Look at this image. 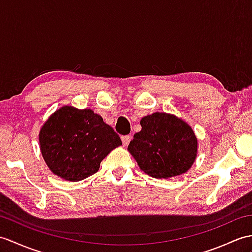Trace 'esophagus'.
I'll return each instance as SVG.
<instances>
[{
    "label": "esophagus",
    "instance_id": "1",
    "mask_svg": "<svg viewBox=\"0 0 252 252\" xmlns=\"http://www.w3.org/2000/svg\"><path fill=\"white\" fill-rule=\"evenodd\" d=\"M130 135H124L121 136V140H122V144H124V146H126L128 143H130Z\"/></svg>",
    "mask_w": 252,
    "mask_h": 252
}]
</instances>
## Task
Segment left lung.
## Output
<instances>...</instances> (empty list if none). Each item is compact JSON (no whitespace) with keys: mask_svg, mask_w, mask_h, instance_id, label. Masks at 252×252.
Masks as SVG:
<instances>
[{"mask_svg":"<svg viewBox=\"0 0 252 252\" xmlns=\"http://www.w3.org/2000/svg\"><path fill=\"white\" fill-rule=\"evenodd\" d=\"M127 150L140 169L166 179L186 173L196 158L197 139L191 126L177 117L155 113L140 120Z\"/></svg>","mask_w":252,"mask_h":252,"instance_id":"8db88e82","label":"left lung"}]
</instances>
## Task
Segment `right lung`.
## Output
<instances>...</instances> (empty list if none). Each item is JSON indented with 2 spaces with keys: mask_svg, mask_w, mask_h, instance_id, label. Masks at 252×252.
Listing matches in <instances>:
<instances>
[{
  "mask_svg": "<svg viewBox=\"0 0 252 252\" xmlns=\"http://www.w3.org/2000/svg\"><path fill=\"white\" fill-rule=\"evenodd\" d=\"M121 139L91 109L64 106L45 122L39 132L40 151L57 176L80 181L96 173L102 160Z\"/></svg>",
  "mask_w": 252,
  "mask_h": 252,
  "instance_id": "right-lung-1",
  "label": "right lung"
}]
</instances>
